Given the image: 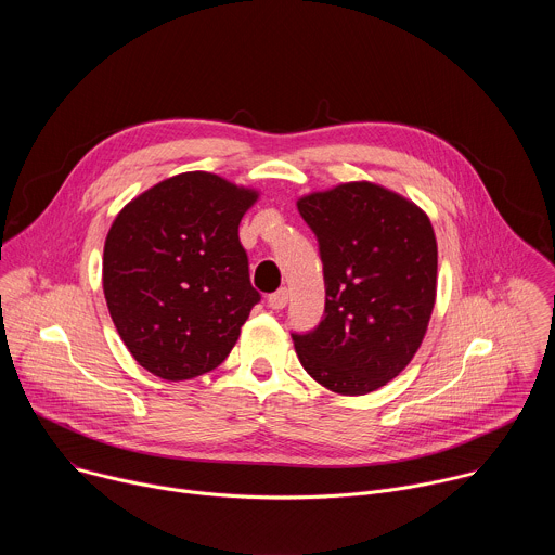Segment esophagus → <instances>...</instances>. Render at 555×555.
Returning <instances> with one entry per match:
<instances>
[{"mask_svg": "<svg viewBox=\"0 0 555 555\" xmlns=\"http://www.w3.org/2000/svg\"><path fill=\"white\" fill-rule=\"evenodd\" d=\"M285 305H287V289L285 287H281L279 292L268 296V307L270 309H283Z\"/></svg>", "mask_w": 555, "mask_h": 555, "instance_id": "34e87169", "label": "esophagus"}]
</instances>
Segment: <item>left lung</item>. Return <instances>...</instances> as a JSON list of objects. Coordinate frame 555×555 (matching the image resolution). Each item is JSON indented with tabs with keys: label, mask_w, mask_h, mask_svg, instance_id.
<instances>
[{
	"label": "left lung",
	"mask_w": 555,
	"mask_h": 555,
	"mask_svg": "<svg viewBox=\"0 0 555 555\" xmlns=\"http://www.w3.org/2000/svg\"><path fill=\"white\" fill-rule=\"evenodd\" d=\"M319 240L325 315L292 334L302 369L340 395H366L417 353L437 296L428 215L373 182H347L296 202Z\"/></svg>",
	"instance_id": "8db88e82"
}]
</instances>
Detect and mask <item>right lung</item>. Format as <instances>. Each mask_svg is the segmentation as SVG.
<instances>
[{"mask_svg":"<svg viewBox=\"0 0 555 555\" xmlns=\"http://www.w3.org/2000/svg\"><path fill=\"white\" fill-rule=\"evenodd\" d=\"M259 193L206 171L151 186L114 219L103 253L112 321L149 373L191 379L217 369L261 294L240 221Z\"/></svg>","mask_w":555,"mask_h":555,"instance_id":"add662e5","label":"right lung"}]
</instances>
